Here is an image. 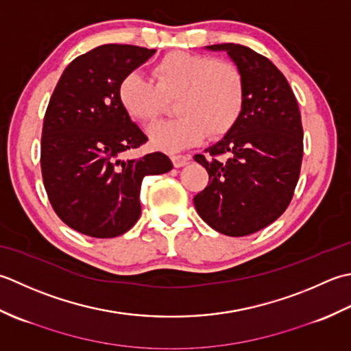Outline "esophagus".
Instances as JSON below:
<instances>
[{"label":"esophagus","instance_id":"34e87169","mask_svg":"<svg viewBox=\"0 0 351 351\" xmlns=\"http://www.w3.org/2000/svg\"><path fill=\"white\" fill-rule=\"evenodd\" d=\"M171 160H173V165L176 168H182L184 165H188L191 157L189 156H184V154H173L171 156Z\"/></svg>","mask_w":351,"mask_h":351}]
</instances>
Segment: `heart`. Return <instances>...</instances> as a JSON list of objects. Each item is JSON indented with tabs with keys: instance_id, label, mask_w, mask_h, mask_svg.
I'll return each mask as SVG.
<instances>
[{
	"instance_id": "obj_1",
	"label": "heart",
	"mask_w": 351,
	"mask_h": 351,
	"mask_svg": "<svg viewBox=\"0 0 351 351\" xmlns=\"http://www.w3.org/2000/svg\"><path fill=\"white\" fill-rule=\"evenodd\" d=\"M149 78L130 73L119 83L121 106L139 123H152L176 99L178 118L148 128L153 147L177 153L210 138L226 134L239 119L245 84L233 62L210 56L173 51L154 63Z\"/></svg>"
}]
</instances>
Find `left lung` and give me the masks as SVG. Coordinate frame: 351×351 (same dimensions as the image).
I'll list each match as a JSON object with an SVG mask.
<instances>
[{
    "instance_id": "1",
    "label": "left lung",
    "mask_w": 351,
    "mask_h": 351,
    "mask_svg": "<svg viewBox=\"0 0 351 351\" xmlns=\"http://www.w3.org/2000/svg\"><path fill=\"white\" fill-rule=\"evenodd\" d=\"M207 48L230 56L245 97L224 138L194 157L209 173L194 204L213 230L247 236L274 223L291 203L303 159L302 115L288 80L265 56L239 44Z\"/></svg>"
}]
</instances>
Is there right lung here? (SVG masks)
I'll return each instance as SVG.
<instances>
[{
	"label": "right lung",
	"instance_id": "1",
	"mask_svg": "<svg viewBox=\"0 0 351 351\" xmlns=\"http://www.w3.org/2000/svg\"><path fill=\"white\" fill-rule=\"evenodd\" d=\"M156 49L107 44L78 56L63 71L45 112L40 168L47 195L63 223L92 238H115L141 217L145 176L173 169L163 153L123 160L148 141L121 106L123 78Z\"/></svg>",
	"mask_w": 351,
	"mask_h": 351
}]
</instances>
